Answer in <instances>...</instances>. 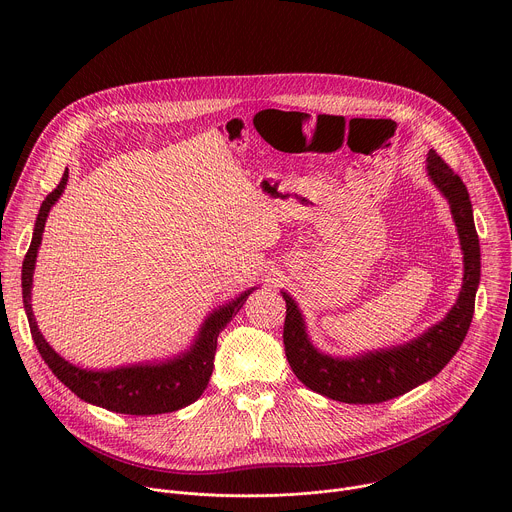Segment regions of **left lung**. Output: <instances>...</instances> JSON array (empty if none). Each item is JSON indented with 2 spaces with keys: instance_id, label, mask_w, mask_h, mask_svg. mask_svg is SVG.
I'll return each mask as SVG.
<instances>
[{
  "instance_id": "left-lung-1",
  "label": "left lung",
  "mask_w": 512,
  "mask_h": 512,
  "mask_svg": "<svg viewBox=\"0 0 512 512\" xmlns=\"http://www.w3.org/2000/svg\"><path fill=\"white\" fill-rule=\"evenodd\" d=\"M425 170L433 186L450 204L464 255L462 289L442 322L405 344L342 358L326 354L312 344L296 300L287 291H281L285 300L283 344L289 367L308 389L328 399L371 405L405 395L440 373L468 334L480 283V243L470 194L460 176L433 150L427 154Z\"/></svg>"
}]
</instances>
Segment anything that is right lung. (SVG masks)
<instances>
[{
    "label": "right lung",
    "instance_id": "obj_1",
    "mask_svg": "<svg viewBox=\"0 0 512 512\" xmlns=\"http://www.w3.org/2000/svg\"><path fill=\"white\" fill-rule=\"evenodd\" d=\"M68 182V168L62 174L60 184L44 198L40 212L34 223V235L30 249L26 253L22 265V298L24 310L28 316L30 332L34 344L48 364V369L54 377L64 383L72 393L81 397L83 401L103 407L107 411L125 413V415H158V413H172L190 403H194L206 389L208 379L214 369V352H216V338L223 332V328L237 316V312L247 302L249 294L257 287H251L235 300L218 306L212 310L198 334L194 336L190 348L184 352L170 356L160 362H137L125 364L117 369H83L64 360L42 336L38 330L34 312H32V281H34V267L38 249L42 245V233L50 208L58 202Z\"/></svg>",
    "mask_w": 512,
    "mask_h": 512
}]
</instances>
